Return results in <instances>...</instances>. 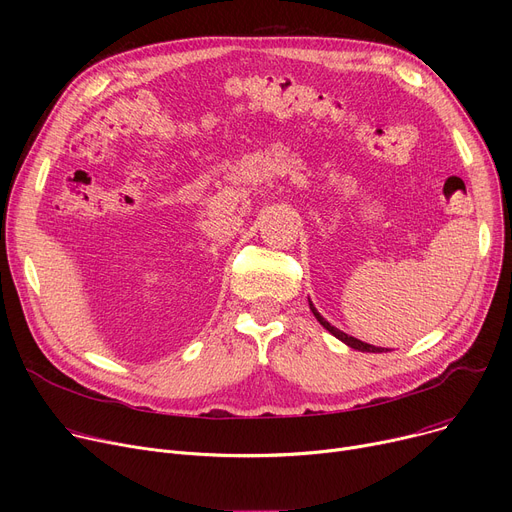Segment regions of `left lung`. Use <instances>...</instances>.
Here are the masks:
<instances>
[{
  "mask_svg": "<svg viewBox=\"0 0 512 512\" xmlns=\"http://www.w3.org/2000/svg\"><path fill=\"white\" fill-rule=\"evenodd\" d=\"M309 307H311V311H313V315H315V319L319 321L321 326H324L330 334H334L338 340H342L344 344H348L351 348H355V351H361V353H388V348H380V346H373V344H367V342H361V340H357V338H353V336H348V334H344V332H340L338 328H334V326H330L328 321L321 317L319 313H317V309L313 307V303L309 301Z\"/></svg>",
  "mask_w": 512,
  "mask_h": 512,
  "instance_id": "1",
  "label": "left lung"
}]
</instances>
